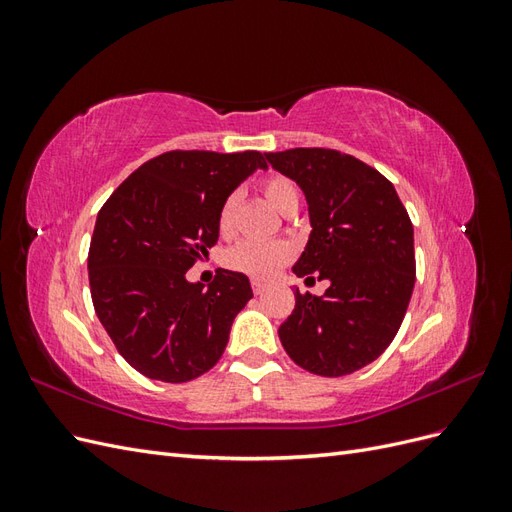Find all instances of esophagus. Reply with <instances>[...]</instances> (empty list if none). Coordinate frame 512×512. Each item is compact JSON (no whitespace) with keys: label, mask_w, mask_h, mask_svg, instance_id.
<instances>
[{"label":"esophagus","mask_w":512,"mask_h":512,"mask_svg":"<svg viewBox=\"0 0 512 512\" xmlns=\"http://www.w3.org/2000/svg\"><path fill=\"white\" fill-rule=\"evenodd\" d=\"M252 290H254V294H262V292H265L267 290V284H262V282H252Z\"/></svg>","instance_id":"esophagus-1"}]
</instances>
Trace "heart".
<instances>
[{
	"label": "heart",
	"instance_id": "b5f03b06",
	"mask_svg": "<svg viewBox=\"0 0 512 512\" xmlns=\"http://www.w3.org/2000/svg\"><path fill=\"white\" fill-rule=\"evenodd\" d=\"M260 192L269 203L284 215L299 207V190L292 179L284 175H267L260 179ZM239 207V194L232 192L224 198L218 213V230L224 237L235 230V218ZM294 258V247L288 241H252L243 239L230 247L224 256L226 267L254 277V280H271Z\"/></svg>",
	"mask_w": 512,
	"mask_h": 512
}]
</instances>
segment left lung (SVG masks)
I'll return each instance as SVG.
<instances>
[{"mask_svg": "<svg viewBox=\"0 0 512 512\" xmlns=\"http://www.w3.org/2000/svg\"><path fill=\"white\" fill-rule=\"evenodd\" d=\"M265 156L309 205L312 235L292 271L331 282L324 297L294 292L282 346L312 374H352L389 348L406 316L416 280L410 215L393 183L348 153L297 147Z\"/></svg>", "mask_w": 512, "mask_h": 512, "instance_id": "1", "label": "left lung"}]
</instances>
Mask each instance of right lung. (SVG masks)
<instances>
[{
	"label": "right lung",
	"mask_w": 512,
	"mask_h": 512,
	"mask_svg": "<svg viewBox=\"0 0 512 512\" xmlns=\"http://www.w3.org/2000/svg\"><path fill=\"white\" fill-rule=\"evenodd\" d=\"M256 168H267L260 151H166L102 205L87 258L91 301L143 376L188 382L224 354L232 320L254 297L250 280L218 269L205 288L185 271L218 243L224 198Z\"/></svg>",
	"instance_id": "obj_1"
}]
</instances>
